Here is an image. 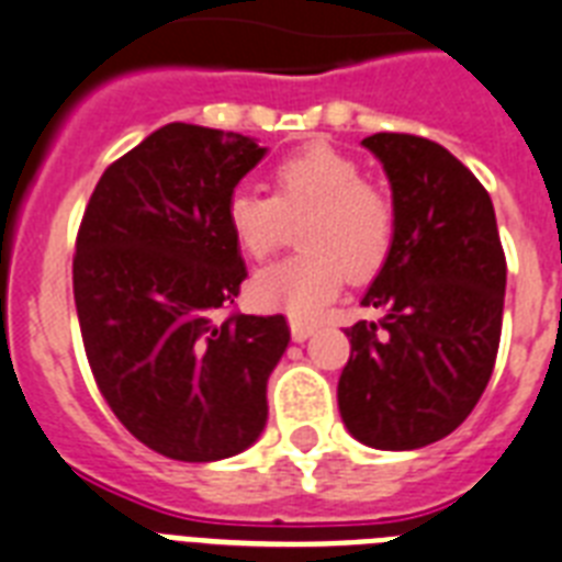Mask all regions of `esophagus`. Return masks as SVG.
I'll return each mask as SVG.
<instances>
[{
    "instance_id": "1",
    "label": "esophagus",
    "mask_w": 562,
    "mask_h": 562,
    "mask_svg": "<svg viewBox=\"0 0 562 562\" xmlns=\"http://www.w3.org/2000/svg\"><path fill=\"white\" fill-rule=\"evenodd\" d=\"M312 335H314V323L291 321V337H294L296 344H303V340H308Z\"/></svg>"
}]
</instances>
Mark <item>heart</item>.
Masks as SVG:
<instances>
[{
  "instance_id": "obj_1",
  "label": "heart",
  "mask_w": 562,
  "mask_h": 562,
  "mask_svg": "<svg viewBox=\"0 0 562 562\" xmlns=\"http://www.w3.org/2000/svg\"><path fill=\"white\" fill-rule=\"evenodd\" d=\"M271 184L273 199L250 187L231 193L227 231L245 257L266 262L303 218L296 241L305 254L259 271L250 296L262 308L317 317L337 296L344 277L363 282L384 268L395 241V204L363 178L355 158L331 147L282 158L271 170Z\"/></svg>"
}]
</instances>
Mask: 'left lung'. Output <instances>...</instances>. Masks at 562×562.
Returning <instances> with one entry per match:
<instances>
[{"mask_svg": "<svg viewBox=\"0 0 562 562\" xmlns=\"http://www.w3.org/2000/svg\"><path fill=\"white\" fill-rule=\"evenodd\" d=\"M363 147L392 184L395 241L360 305L378 321L346 328L337 407L355 439L415 450L473 413L503 335L505 250L491 195L441 144L378 132Z\"/></svg>", "mask_w": 562, "mask_h": 562, "instance_id": "8db88e82", "label": "left lung"}]
</instances>
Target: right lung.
Wrapping results in <instances>:
<instances>
[{"instance_id":"add662e5","label":"right lung","mask_w":562,"mask_h":562,"mask_svg":"<svg viewBox=\"0 0 562 562\" xmlns=\"http://www.w3.org/2000/svg\"><path fill=\"white\" fill-rule=\"evenodd\" d=\"M266 149L239 132L167 123L109 164L77 231L71 280L100 395L176 462H216L259 439L282 314L234 308L248 277L225 204Z\"/></svg>"}]
</instances>
